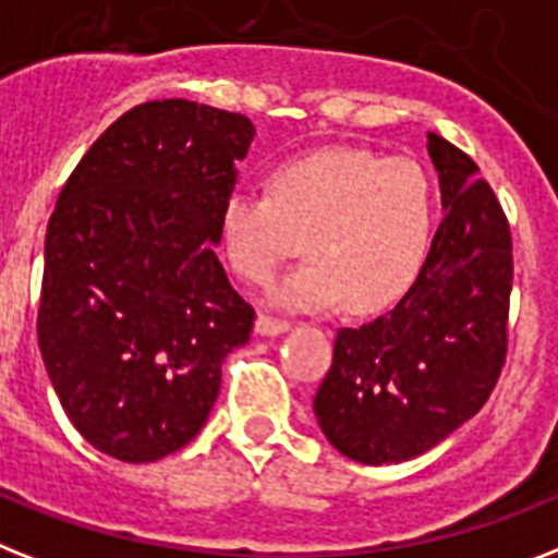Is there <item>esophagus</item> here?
Here are the masks:
<instances>
[{"label":"esophagus","instance_id":"34e87169","mask_svg":"<svg viewBox=\"0 0 558 558\" xmlns=\"http://www.w3.org/2000/svg\"><path fill=\"white\" fill-rule=\"evenodd\" d=\"M287 329H289V320L271 318V315H257L255 320V332L264 335V338H275V335L287 332Z\"/></svg>","mask_w":558,"mask_h":558}]
</instances>
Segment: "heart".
Returning <instances> with one entry per match:
<instances>
[{
  "instance_id": "b5f03b06",
  "label": "heart",
  "mask_w": 558,
  "mask_h": 558,
  "mask_svg": "<svg viewBox=\"0 0 558 558\" xmlns=\"http://www.w3.org/2000/svg\"><path fill=\"white\" fill-rule=\"evenodd\" d=\"M433 229V189L410 160L335 146L278 162L266 197L232 192L220 206L226 260L264 287L303 248L271 301L283 310H326L343 298L352 312L398 301L418 275Z\"/></svg>"
}]
</instances>
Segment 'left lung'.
I'll return each mask as SVG.
<instances>
[{
	"mask_svg": "<svg viewBox=\"0 0 558 558\" xmlns=\"http://www.w3.org/2000/svg\"><path fill=\"white\" fill-rule=\"evenodd\" d=\"M444 220L401 301L357 329H338L315 418L361 464H401L482 410L507 355L513 289L510 226L468 154L427 134Z\"/></svg>",
	"mask_w": 558,
	"mask_h": 558,
	"instance_id": "obj_1",
	"label": "left lung"
}]
</instances>
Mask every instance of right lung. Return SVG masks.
Masks as SVG:
<instances>
[{
	"label": "right lung",
	"mask_w": 558,
	"mask_h": 558,
	"mask_svg": "<svg viewBox=\"0 0 558 558\" xmlns=\"http://www.w3.org/2000/svg\"><path fill=\"white\" fill-rule=\"evenodd\" d=\"M252 140L248 117L154 99L108 125L59 192L36 335L68 421L111 459L192 441L252 335L255 310L215 255Z\"/></svg>",
	"instance_id": "obj_1"
}]
</instances>
